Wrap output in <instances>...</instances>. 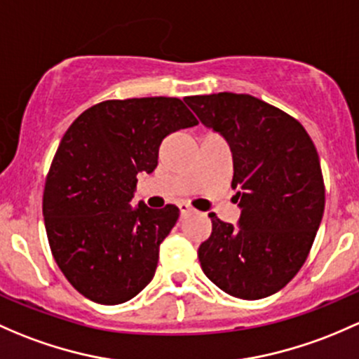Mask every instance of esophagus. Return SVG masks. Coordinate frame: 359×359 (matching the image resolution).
<instances>
[{
  "label": "esophagus",
  "instance_id": "1",
  "mask_svg": "<svg viewBox=\"0 0 359 359\" xmlns=\"http://www.w3.org/2000/svg\"><path fill=\"white\" fill-rule=\"evenodd\" d=\"M179 208H180V215H182V217H187V215L194 213V208L187 205V203H180Z\"/></svg>",
  "mask_w": 359,
  "mask_h": 359
}]
</instances>
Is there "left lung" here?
<instances>
[{
  "label": "left lung",
  "mask_w": 359,
  "mask_h": 359,
  "mask_svg": "<svg viewBox=\"0 0 359 359\" xmlns=\"http://www.w3.org/2000/svg\"><path fill=\"white\" fill-rule=\"evenodd\" d=\"M232 153L237 225L215 213L198 249L206 277L241 299L271 296L306 262L325 208L315 144L296 118L249 94L218 93L184 100Z\"/></svg>",
  "instance_id": "left-lung-1"
}]
</instances>
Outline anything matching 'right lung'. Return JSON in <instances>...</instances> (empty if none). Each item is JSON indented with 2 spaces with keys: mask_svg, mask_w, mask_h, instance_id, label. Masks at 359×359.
Returning a JSON list of instances; mask_svg holds the SVG:
<instances>
[{
  "mask_svg": "<svg viewBox=\"0 0 359 359\" xmlns=\"http://www.w3.org/2000/svg\"><path fill=\"white\" fill-rule=\"evenodd\" d=\"M194 126L179 97H134L94 104L63 135L46 177L43 217L55 262L90 301L126 303L154 277L179 208L130 201L139 173L156 168L161 141Z\"/></svg>",
  "mask_w": 359,
  "mask_h": 359,
  "instance_id": "obj_1",
  "label": "right lung"
}]
</instances>
